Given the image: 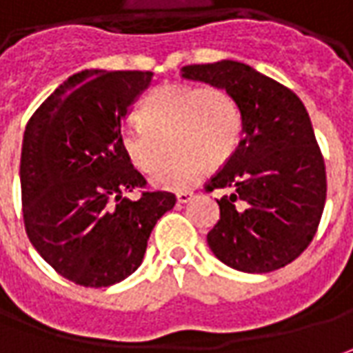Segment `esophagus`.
<instances>
[{
    "instance_id": "34e87169",
    "label": "esophagus",
    "mask_w": 353,
    "mask_h": 353,
    "mask_svg": "<svg viewBox=\"0 0 353 353\" xmlns=\"http://www.w3.org/2000/svg\"><path fill=\"white\" fill-rule=\"evenodd\" d=\"M191 196H193V193L191 191H179L176 195L177 203H189L191 201Z\"/></svg>"
}]
</instances>
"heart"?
Segmentation results:
<instances>
[{"label":"heart","mask_w":353,"mask_h":353,"mask_svg":"<svg viewBox=\"0 0 353 353\" xmlns=\"http://www.w3.org/2000/svg\"><path fill=\"white\" fill-rule=\"evenodd\" d=\"M141 125H123L117 145L129 164L150 174L164 160L168 143L174 154L152 176L160 189H187L236 152L243 119L234 96L216 85H162L139 110Z\"/></svg>","instance_id":"heart-1"}]
</instances>
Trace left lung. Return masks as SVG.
Here are the masks:
<instances>
[{"label": "left lung", "mask_w": 353, "mask_h": 353, "mask_svg": "<svg viewBox=\"0 0 353 353\" xmlns=\"http://www.w3.org/2000/svg\"><path fill=\"white\" fill-rule=\"evenodd\" d=\"M185 79L226 88L241 110L243 137L210 177L220 220L208 232L212 253L241 272H272L297 259L317 234L327 201L325 160L303 102L253 67L222 59L185 65Z\"/></svg>", "instance_id": "1"}]
</instances>
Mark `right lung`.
Segmentation results:
<instances>
[{
    "mask_svg": "<svg viewBox=\"0 0 353 353\" xmlns=\"http://www.w3.org/2000/svg\"><path fill=\"white\" fill-rule=\"evenodd\" d=\"M150 71H83L28 119L21 152L23 220L46 263L85 288H106L141 267L158 218L176 205L146 185L117 145L127 110Z\"/></svg>",
    "mask_w": 353,
    "mask_h": 353,
    "instance_id": "obj_1",
    "label": "right lung"
}]
</instances>
